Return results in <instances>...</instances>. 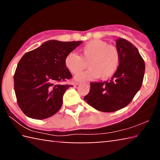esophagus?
<instances>
[{
	"label": "esophagus",
	"mask_w": 160,
	"mask_h": 160,
	"mask_svg": "<svg viewBox=\"0 0 160 160\" xmlns=\"http://www.w3.org/2000/svg\"><path fill=\"white\" fill-rule=\"evenodd\" d=\"M81 82H79V83H75V85H81ZM85 84H87V85H89V82H85Z\"/></svg>",
	"instance_id": "34e87169"
}]
</instances>
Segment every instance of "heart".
Here are the masks:
<instances>
[{"label": "heart", "mask_w": 160, "mask_h": 160, "mask_svg": "<svg viewBox=\"0 0 160 160\" xmlns=\"http://www.w3.org/2000/svg\"><path fill=\"white\" fill-rule=\"evenodd\" d=\"M80 51L81 56L75 52L68 53L64 61L66 68L74 75L82 72L88 63L90 69L76 76V80H93L99 76L106 79L118 68L120 61L118 51L106 42L92 40L84 45Z\"/></svg>", "instance_id": "heart-1"}]
</instances>
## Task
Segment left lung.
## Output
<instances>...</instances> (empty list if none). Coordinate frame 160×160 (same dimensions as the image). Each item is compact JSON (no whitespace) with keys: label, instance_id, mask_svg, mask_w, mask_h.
Returning a JSON list of instances; mask_svg holds the SVG:
<instances>
[{"label":"left lung","instance_id":"obj_1","mask_svg":"<svg viewBox=\"0 0 160 160\" xmlns=\"http://www.w3.org/2000/svg\"><path fill=\"white\" fill-rule=\"evenodd\" d=\"M120 61L110 81L91 82L90 90L84 97L88 104L103 112H113L126 107L141 88L145 62L138 48L126 39L116 41Z\"/></svg>","mask_w":160,"mask_h":160}]
</instances>
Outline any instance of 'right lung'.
Segmentation results:
<instances>
[{
    "instance_id": "add662e5",
    "label": "right lung",
    "mask_w": 160,
    "mask_h": 160,
    "mask_svg": "<svg viewBox=\"0 0 160 160\" xmlns=\"http://www.w3.org/2000/svg\"><path fill=\"white\" fill-rule=\"evenodd\" d=\"M82 43L49 40L22 57L14 75V89L27 116L41 120L61 109L63 94L72 86L59 83L72 78L65 58Z\"/></svg>"
}]
</instances>
